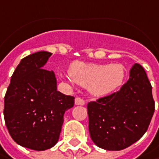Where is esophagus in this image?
Segmentation results:
<instances>
[{
	"label": "esophagus",
	"mask_w": 159,
	"mask_h": 159,
	"mask_svg": "<svg viewBox=\"0 0 159 159\" xmlns=\"http://www.w3.org/2000/svg\"><path fill=\"white\" fill-rule=\"evenodd\" d=\"M75 105H82L83 106V105L85 104V100L82 99V98H80V97H77L75 100Z\"/></svg>",
	"instance_id": "34e87169"
}]
</instances>
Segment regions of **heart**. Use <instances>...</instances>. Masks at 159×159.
I'll return each instance as SVG.
<instances>
[{"mask_svg": "<svg viewBox=\"0 0 159 159\" xmlns=\"http://www.w3.org/2000/svg\"><path fill=\"white\" fill-rule=\"evenodd\" d=\"M69 76L75 84L87 87L93 95L104 96L122 85L125 71L120 64L100 65L75 62L69 67Z\"/></svg>", "mask_w": 159, "mask_h": 159, "instance_id": "b5f03b06", "label": "heart"}]
</instances>
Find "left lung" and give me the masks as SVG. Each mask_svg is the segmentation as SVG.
<instances>
[{
    "instance_id": "left-lung-1",
    "label": "left lung",
    "mask_w": 159,
    "mask_h": 159,
    "mask_svg": "<svg viewBox=\"0 0 159 159\" xmlns=\"http://www.w3.org/2000/svg\"><path fill=\"white\" fill-rule=\"evenodd\" d=\"M93 142L107 150H121L139 141L155 111L152 86L144 68L135 64L119 91L87 105Z\"/></svg>"
}]
</instances>
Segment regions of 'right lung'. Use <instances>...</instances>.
Wrapping results in <instances>:
<instances>
[{
	"instance_id": "obj_1",
	"label": "right lung",
	"mask_w": 159,
	"mask_h": 159,
	"mask_svg": "<svg viewBox=\"0 0 159 159\" xmlns=\"http://www.w3.org/2000/svg\"><path fill=\"white\" fill-rule=\"evenodd\" d=\"M52 54L38 52L21 59L4 97V120L11 138L38 151L58 142L65 111L75 104L73 96L57 91L53 71L43 68Z\"/></svg>"
}]
</instances>
